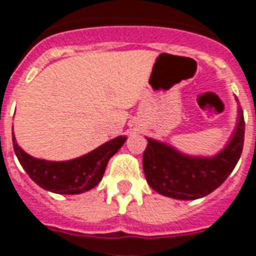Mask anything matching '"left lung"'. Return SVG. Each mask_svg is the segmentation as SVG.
I'll list each match as a JSON object with an SVG mask.
<instances>
[{"mask_svg":"<svg viewBox=\"0 0 256 256\" xmlns=\"http://www.w3.org/2000/svg\"><path fill=\"white\" fill-rule=\"evenodd\" d=\"M244 140L243 112L238 108V124L221 152L212 158L188 156L174 147L147 138L143 171L148 186L163 196L196 200L208 196L225 182L240 160Z\"/></svg>","mask_w":256,"mask_h":256,"instance_id":"obj_1","label":"left lung"}]
</instances>
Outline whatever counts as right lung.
Segmentation results:
<instances>
[{
  "label": "right lung",
  "instance_id": "add662e5",
  "mask_svg": "<svg viewBox=\"0 0 256 256\" xmlns=\"http://www.w3.org/2000/svg\"><path fill=\"white\" fill-rule=\"evenodd\" d=\"M124 142L126 136L121 135L72 160L50 162L24 152L16 142L13 132L14 152L27 175L40 188L59 194H78L94 188L101 182L109 159Z\"/></svg>",
  "mask_w": 256,
  "mask_h": 256
}]
</instances>
